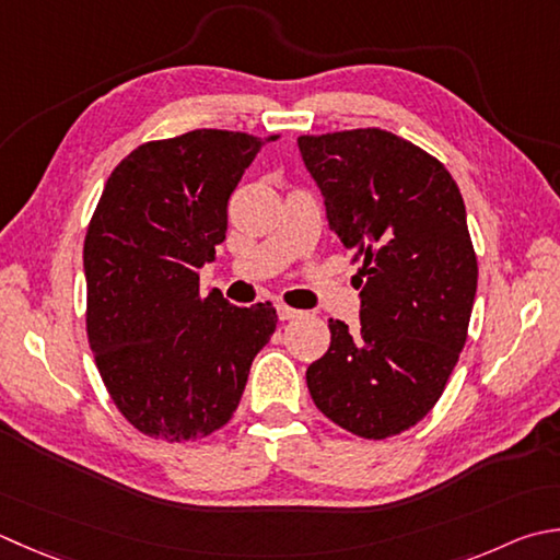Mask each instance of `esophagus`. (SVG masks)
Here are the masks:
<instances>
[{
    "mask_svg": "<svg viewBox=\"0 0 560 560\" xmlns=\"http://www.w3.org/2000/svg\"><path fill=\"white\" fill-rule=\"evenodd\" d=\"M277 313H279L281 320H295V317L303 315L301 311L291 308V305H287V303H277Z\"/></svg>",
    "mask_w": 560,
    "mask_h": 560,
    "instance_id": "esophagus-1",
    "label": "esophagus"
}]
</instances>
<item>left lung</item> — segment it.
Masks as SVG:
<instances>
[{
    "instance_id": "left-lung-1",
    "label": "left lung",
    "mask_w": 560,
    "mask_h": 560,
    "mask_svg": "<svg viewBox=\"0 0 560 560\" xmlns=\"http://www.w3.org/2000/svg\"><path fill=\"white\" fill-rule=\"evenodd\" d=\"M327 221L361 289L359 330L330 317V349L305 371L325 418L388 440L442 398L478 289L462 191L430 152L381 128L301 136Z\"/></svg>"
}]
</instances>
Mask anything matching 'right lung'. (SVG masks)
Instances as JSON below:
<instances>
[{"label":"right lung","mask_w":560,"mask_h":560,"mask_svg":"<svg viewBox=\"0 0 560 560\" xmlns=\"http://www.w3.org/2000/svg\"><path fill=\"white\" fill-rule=\"evenodd\" d=\"M279 136L201 128L150 140L116 164L84 237L86 339L118 412L162 442H196L233 418L273 305L201 295L228 201Z\"/></svg>","instance_id":"obj_1"}]
</instances>
